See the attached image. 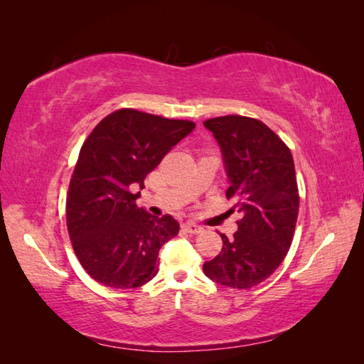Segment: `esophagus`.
<instances>
[{"label": "esophagus", "mask_w": 364, "mask_h": 364, "mask_svg": "<svg viewBox=\"0 0 364 364\" xmlns=\"http://www.w3.org/2000/svg\"><path fill=\"white\" fill-rule=\"evenodd\" d=\"M183 228L186 230L188 233H191V235H198V233H202V231H203V227L197 225V223H194V222H186L183 225Z\"/></svg>", "instance_id": "obj_1"}]
</instances>
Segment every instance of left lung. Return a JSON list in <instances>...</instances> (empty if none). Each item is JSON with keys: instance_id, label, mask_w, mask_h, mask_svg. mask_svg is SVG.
Here are the masks:
<instances>
[{"instance_id": "1", "label": "left lung", "mask_w": 364, "mask_h": 364, "mask_svg": "<svg viewBox=\"0 0 364 364\" xmlns=\"http://www.w3.org/2000/svg\"><path fill=\"white\" fill-rule=\"evenodd\" d=\"M222 149L231 211L241 219L233 237L203 264L208 278L235 289L264 282L282 264L292 244L299 214V188L291 150L258 119L223 115L203 122Z\"/></svg>"}]
</instances>
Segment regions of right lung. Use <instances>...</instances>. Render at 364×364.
I'll list each match as a JSON object with an SVG mask.
<instances>
[{
	"label": "right lung",
	"mask_w": 364,
	"mask_h": 364,
	"mask_svg": "<svg viewBox=\"0 0 364 364\" xmlns=\"http://www.w3.org/2000/svg\"><path fill=\"white\" fill-rule=\"evenodd\" d=\"M196 128L191 120L123 107L84 141L67 192V230L76 258L95 282L114 289L142 286L158 274V253L180 231L172 215L154 218L136 205L172 146Z\"/></svg>",
	"instance_id": "right-lung-1"
}]
</instances>
